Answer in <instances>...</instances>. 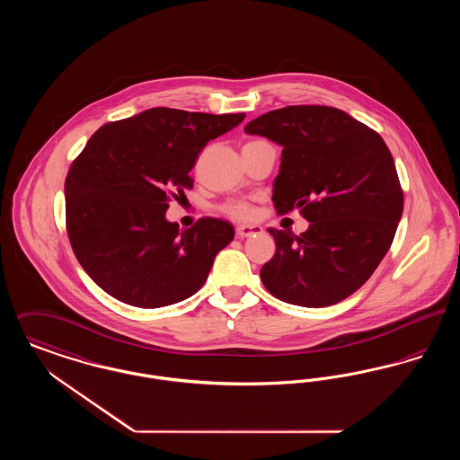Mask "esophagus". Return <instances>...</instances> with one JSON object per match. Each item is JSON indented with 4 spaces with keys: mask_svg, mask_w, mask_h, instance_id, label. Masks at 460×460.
I'll return each instance as SVG.
<instances>
[{
    "mask_svg": "<svg viewBox=\"0 0 460 460\" xmlns=\"http://www.w3.org/2000/svg\"><path fill=\"white\" fill-rule=\"evenodd\" d=\"M259 233H262L261 226H238L236 227V236L238 238H248V236H253V234H259Z\"/></svg>",
    "mask_w": 460,
    "mask_h": 460,
    "instance_id": "1",
    "label": "esophagus"
}]
</instances>
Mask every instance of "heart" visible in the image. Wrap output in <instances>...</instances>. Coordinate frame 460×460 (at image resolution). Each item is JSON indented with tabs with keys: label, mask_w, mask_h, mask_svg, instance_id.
<instances>
[{
	"label": "heart",
	"mask_w": 460,
	"mask_h": 460,
	"mask_svg": "<svg viewBox=\"0 0 460 460\" xmlns=\"http://www.w3.org/2000/svg\"><path fill=\"white\" fill-rule=\"evenodd\" d=\"M220 212L234 220H250L255 216V208L246 201H227L220 207Z\"/></svg>",
	"instance_id": "1"
}]
</instances>
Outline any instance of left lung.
<instances>
[{"instance_id":"8db88e82","label":"left lung","mask_w":460,"mask_h":460,"mask_svg":"<svg viewBox=\"0 0 460 460\" xmlns=\"http://www.w3.org/2000/svg\"><path fill=\"white\" fill-rule=\"evenodd\" d=\"M283 146L272 201L310 226L300 236L267 229L276 253L261 269L270 295L293 305H334L364 285L394 243L403 190L377 132L343 110L291 105L244 126Z\"/></svg>"}]
</instances>
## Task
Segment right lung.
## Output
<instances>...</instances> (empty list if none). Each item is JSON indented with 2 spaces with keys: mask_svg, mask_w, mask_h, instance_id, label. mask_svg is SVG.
<instances>
[{
  "mask_svg": "<svg viewBox=\"0 0 460 460\" xmlns=\"http://www.w3.org/2000/svg\"><path fill=\"white\" fill-rule=\"evenodd\" d=\"M244 113L156 107L102 126L66 179L70 246L89 278L113 298L172 305L203 286L216 255L234 238L227 220L201 217L179 231L169 201L193 188L190 171L210 139Z\"/></svg>",
  "mask_w": 460,
  "mask_h": 460,
  "instance_id": "add662e5",
  "label": "right lung"
}]
</instances>
